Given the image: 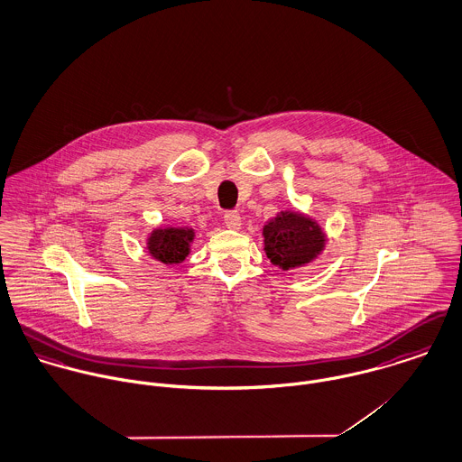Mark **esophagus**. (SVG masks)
<instances>
[{
	"label": "esophagus",
	"mask_w": 462,
	"mask_h": 462,
	"mask_svg": "<svg viewBox=\"0 0 462 462\" xmlns=\"http://www.w3.org/2000/svg\"><path fill=\"white\" fill-rule=\"evenodd\" d=\"M225 225H226V228H230V230H239L241 228V225H243V219H241V214L237 212V210H228V212H225Z\"/></svg>",
	"instance_id": "esophagus-1"
}]
</instances>
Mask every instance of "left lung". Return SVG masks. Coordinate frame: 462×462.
<instances>
[{
	"mask_svg": "<svg viewBox=\"0 0 462 462\" xmlns=\"http://www.w3.org/2000/svg\"><path fill=\"white\" fill-rule=\"evenodd\" d=\"M263 252L274 267L292 271L317 260L328 236L320 223L298 208H283L262 228Z\"/></svg>",
	"mask_w": 462,
	"mask_h": 462,
	"instance_id": "8db88e82",
	"label": "left lung"
}]
</instances>
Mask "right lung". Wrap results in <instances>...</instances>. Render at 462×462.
Here are the masks:
<instances>
[{
    "label": "right lung",
    "mask_w": 462,
    "mask_h": 462,
    "mask_svg": "<svg viewBox=\"0 0 462 462\" xmlns=\"http://www.w3.org/2000/svg\"><path fill=\"white\" fill-rule=\"evenodd\" d=\"M195 236L191 226H155L147 236V254L166 265L180 263L191 254Z\"/></svg>",
    "instance_id": "add662e5"
}]
</instances>
